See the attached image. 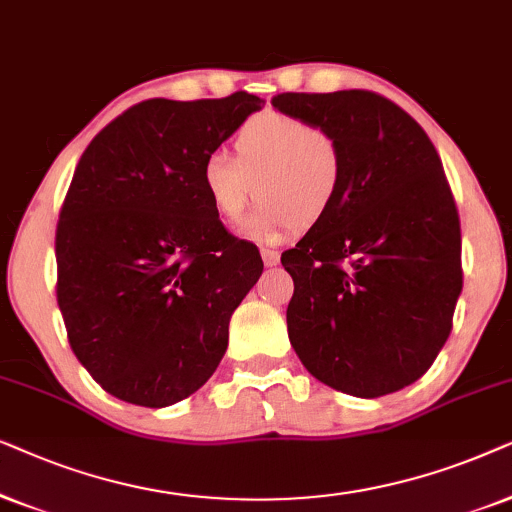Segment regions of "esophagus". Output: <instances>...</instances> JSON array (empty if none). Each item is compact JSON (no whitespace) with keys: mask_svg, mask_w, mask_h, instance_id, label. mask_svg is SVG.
I'll return each mask as SVG.
<instances>
[{"mask_svg":"<svg viewBox=\"0 0 512 512\" xmlns=\"http://www.w3.org/2000/svg\"><path fill=\"white\" fill-rule=\"evenodd\" d=\"M262 260L267 267H276L278 262H281V255H278V250H271V248H262Z\"/></svg>","mask_w":512,"mask_h":512,"instance_id":"34e87169","label":"esophagus"}]
</instances>
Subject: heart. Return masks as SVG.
I'll return each instance as SVG.
<instances>
[{
  "instance_id": "b5f03b06",
  "label": "heart",
  "mask_w": 512,
  "mask_h": 512,
  "mask_svg": "<svg viewBox=\"0 0 512 512\" xmlns=\"http://www.w3.org/2000/svg\"><path fill=\"white\" fill-rule=\"evenodd\" d=\"M344 149L335 133L290 114L264 112L245 121L234 154L215 149L201 168V185L215 215L241 222L248 203L260 201L248 234L276 241L292 227H318L344 189Z\"/></svg>"
}]
</instances>
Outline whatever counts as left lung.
<instances>
[{"label": "left lung", "instance_id": "obj_1", "mask_svg": "<svg viewBox=\"0 0 512 512\" xmlns=\"http://www.w3.org/2000/svg\"><path fill=\"white\" fill-rule=\"evenodd\" d=\"M271 105L335 133L337 206L281 262L288 337L318 381L356 398L410 386L438 358L461 295V224L431 138L372 91L281 93Z\"/></svg>", "mask_w": 512, "mask_h": 512}]
</instances>
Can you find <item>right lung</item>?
Returning <instances> with one entry per match:
<instances>
[{
  "mask_svg": "<svg viewBox=\"0 0 512 512\" xmlns=\"http://www.w3.org/2000/svg\"><path fill=\"white\" fill-rule=\"evenodd\" d=\"M264 100L152 98L91 140L56 229L58 306L74 356L114 398L180 403L213 377L260 250L222 227L201 168Z\"/></svg>",
  "mask_w": 512,
  "mask_h": 512,
  "instance_id": "1",
  "label": "right lung"
}]
</instances>
